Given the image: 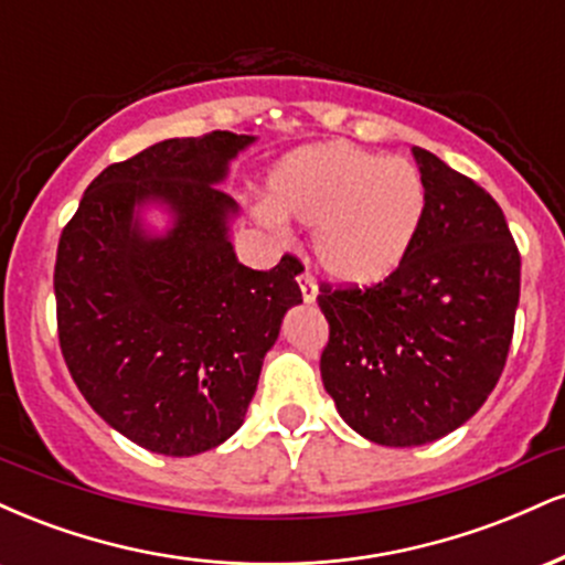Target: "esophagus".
<instances>
[{
    "instance_id": "34e87169",
    "label": "esophagus",
    "mask_w": 565,
    "mask_h": 565,
    "mask_svg": "<svg viewBox=\"0 0 565 565\" xmlns=\"http://www.w3.org/2000/svg\"><path fill=\"white\" fill-rule=\"evenodd\" d=\"M300 291H302V302H305V305L316 302V295H319V287H316L313 276H310L308 270H302V274H300Z\"/></svg>"
}]
</instances>
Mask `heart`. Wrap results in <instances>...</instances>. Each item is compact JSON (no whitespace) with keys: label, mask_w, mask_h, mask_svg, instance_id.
<instances>
[{"label":"heart","mask_w":565,"mask_h":565,"mask_svg":"<svg viewBox=\"0 0 565 565\" xmlns=\"http://www.w3.org/2000/svg\"><path fill=\"white\" fill-rule=\"evenodd\" d=\"M270 206L257 220L278 228L295 220L316 228L321 270L340 287L387 281L417 242L427 193L406 159H385L345 140L319 142L284 157L268 178Z\"/></svg>","instance_id":"1"}]
</instances>
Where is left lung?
Segmentation results:
<instances>
[{"label": "left lung", "instance_id": "8db88e82", "mask_svg": "<svg viewBox=\"0 0 565 565\" xmlns=\"http://www.w3.org/2000/svg\"><path fill=\"white\" fill-rule=\"evenodd\" d=\"M427 204L387 281L323 289L321 380L337 412L380 446H423L465 425L494 391L512 340L521 255L476 180L412 148Z\"/></svg>", "mask_w": 565, "mask_h": 565}]
</instances>
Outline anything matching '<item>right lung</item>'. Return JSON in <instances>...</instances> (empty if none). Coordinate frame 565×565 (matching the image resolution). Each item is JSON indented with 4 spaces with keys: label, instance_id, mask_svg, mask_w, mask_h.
<instances>
[{
    "label": "right lung",
    "instance_id": "obj_1",
    "mask_svg": "<svg viewBox=\"0 0 565 565\" xmlns=\"http://www.w3.org/2000/svg\"><path fill=\"white\" fill-rule=\"evenodd\" d=\"M255 140L215 129L106 167L57 244L71 377L114 430L153 454L193 457L244 425L265 353L302 302L295 257L252 270L233 249L238 204L220 185Z\"/></svg>",
    "mask_w": 565,
    "mask_h": 565
}]
</instances>
